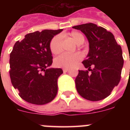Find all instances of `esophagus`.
Instances as JSON below:
<instances>
[{"label": "esophagus", "mask_w": 130, "mask_h": 130, "mask_svg": "<svg viewBox=\"0 0 130 130\" xmlns=\"http://www.w3.org/2000/svg\"><path fill=\"white\" fill-rule=\"evenodd\" d=\"M69 70V68H63V72L65 73V72H67Z\"/></svg>", "instance_id": "obj_1"}]
</instances>
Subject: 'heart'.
<instances>
[{
	"mask_svg": "<svg viewBox=\"0 0 130 130\" xmlns=\"http://www.w3.org/2000/svg\"><path fill=\"white\" fill-rule=\"evenodd\" d=\"M67 36L72 38L76 44L81 45L85 42V37L83 34L77 31H72L67 34ZM50 51L53 55H57L61 51V38L59 36H56L51 40L49 44ZM83 56L81 53L66 54L64 53L59 55L55 59V65L58 68H68L75 66L78 62L82 58Z\"/></svg>",
	"mask_w": 130,
	"mask_h": 130,
	"instance_id": "heart-1",
	"label": "heart"
}]
</instances>
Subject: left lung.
Listing matches in <instances>:
<instances>
[{
  "label": "left lung",
  "mask_w": 130,
  "mask_h": 130,
  "mask_svg": "<svg viewBox=\"0 0 130 130\" xmlns=\"http://www.w3.org/2000/svg\"><path fill=\"white\" fill-rule=\"evenodd\" d=\"M72 28L80 30L89 42L87 58L82 62L88 70H79L75 80L77 90L86 100H102L120 81L124 64L121 47L111 32L94 23Z\"/></svg>",
  "instance_id": "left-lung-1"
}]
</instances>
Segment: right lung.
Segmentation results:
<instances>
[{
	"instance_id": "1",
	"label": "right lung",
	"mask_w": 130,
	"mask_h": 130,
	"mask_svg": "<svg viewBox=\"0 0 130 130\" xmlns=\"http://www.w3.org/2000/svg\"><path fill=\"white\" fill-rule=\"evenodd\" d=\"M62 31L43 30L25 36L15 43L10 55V76L14 88L26 102L35 105L51 102L58 91L57 80L61 68H48L53 63L49 44Z\"/></svg>"
}]
</instances>
